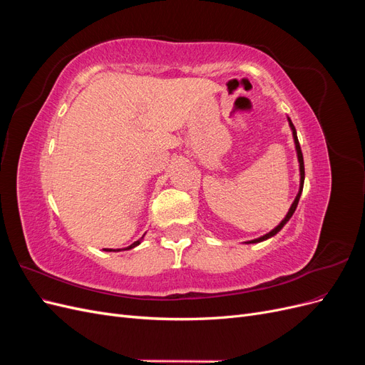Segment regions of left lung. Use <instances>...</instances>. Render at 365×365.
I'll list each match as a JSON object with an SVG mask.
<instances>
[{"label": "left lung", "mask_w": 365, "mask_h": 365, "mask_svg": "<svg viewBox=\"0 0 365 365\" xmlns=\"http://www.w3.org/2000/svg\"><path fill=\"white\" fill-rule=\"evenodd\" d=\"M289 126H291V129H292V135H294L295 148H297V155H298V163H300V176H302V180H300V192H298V195H297V197H295V201L292 202V205H291V208H289L288 215H286V217L282 220V224H280L279 227H275L272 231H269L268 235H264V236H262V237H259V239H256V240H251L252 244H256V242H262V240L268 239V237H271V236H274V235H277L279 231L283 228V225H284L286 222H288V220L291 219V216L294 215L295 208H297V205H298V201H300V196H302V192H303V182H304V163H303V153H302L300 143H298V138H297V130H295V128H294V125H292V121H291V120H289Z\"/></svg>", "instance_id": "obj_1"}]
</instances>
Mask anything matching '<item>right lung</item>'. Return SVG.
Here are the masks:
<instances>
[{"label": "right lung", "mask_w": 365, "mask_h": 365, "mask_svg": "<svg viewBox=\"0 0 365 365\" xmlns=\"http://www.w3.org/2000/svg\"><path fill=\"white\" fill-rule=\"evenodd\" d=\"M140 244V240H137V242H134V244H132V245H129L126 250H130V248H134V247H137ZM105 251H113V250H105ZM115 251V250H114ZM117 251H120V250H117Z\"/></svg>", "instance_id": "right-lung-1"}]
</instances>
